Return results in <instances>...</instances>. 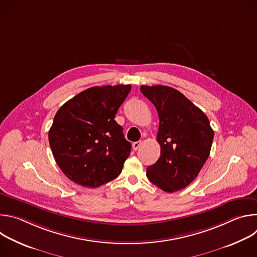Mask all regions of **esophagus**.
<instances>
[{
  "label": "esophagus",
  "mask_w": 257,
  "mask_h": 257,
  "mask_svg": "<svg viewBox=\"0 0 257 257\" xmlns=\"http://www.w3.org/2000/svg\"><path fill=\"white\" fill-rule=\"evenodd\" d=\"M140 145H141V141H136V142H133L132 148L134 151H137L140 148Z\"/></svg>",
  "instance_id": "34e87169"
}]
</instances>
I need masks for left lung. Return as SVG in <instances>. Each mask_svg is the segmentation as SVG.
Returning <instances> with one entry per match:
<instances>
[{
	"mask_svg": "<svg viewBox=\"0 0 257 257\" xmlns=\"http://www.w3.org/2000/svg\"><path fill=\"white\" fill-rule=\"evenodd\" d=\"M140 90L156 106L160 126L161 157L148 167L146 177L172 193L187 187L208 159L213 130L206 115L184 94L165 85H141Z\"/></svg>",
	"mask_w": 257,
	"mask_h": 257,
	"instance_id": "8db88e82",
	"label": "left lung"
}]
</instances>
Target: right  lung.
Here are the masks:
<instances>
[{
    "mask_svg": "<svg viewBox=\"0 0 257 257\" xmlns=\"http://www.w3.org/2000/svg\"><path fill=\"white\" fill-rule=\"evenodd\" d=\"M131 85L90 87L65 102L49 131L53 156L76 184L95 188L117 178L131 143L115 117Z\"/></svg>",
    "mask_w": 257,
    "mask_h": 257,
    "instance_id": "1",
    "label": "right lung"
}]
</instances>
